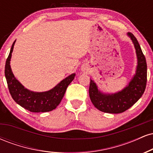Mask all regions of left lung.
Wrapping results in <instances>:
<instances>
[{"mask_svg": "<svg viewBox=\"0 0 153 153\" xmlns=\"http://www.w3.org/2000/svg\"><path fill=\"white\" fill-rule=\"evenodd\" d=\"M127 36L134 44L137 65L135 74L128 85L122 91L114 94H106L101 91L94 80L91 79L89 96L91 102L97 109L105 113L119 114L132 106L143 96L147 83V63L137 39L131 33Z\"/></svg>", "mask_w": 153, "mask_h": 153, "instance_id": "obj_1", "label": "left lung"}]
</instances>
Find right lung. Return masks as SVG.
Segmentation results:
<instances>
[{
    "instance_id": "right-lung-1",
    "label": "right lung",
    "mask_w": 153,
    "mask_h": 153,
    "mask_svg": "<svg viewBox=\"0 0 153 153\" xmlns=\"http://www.w3.org/2000/svg\"><path fill=\"white\" fill-rule=\"evenodd\" d=\"M16 40L10 48L9 55L6 59L5 66V76L8 84L9 92L14 101L31 112H47L56 108L62 101L67 88L75 78V74L70 75L63 79L53 88L44 92H34L26 88L20 82L15 78L10 61Z\"/></svg>"
}]
</instances>
